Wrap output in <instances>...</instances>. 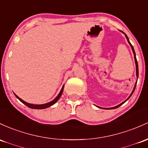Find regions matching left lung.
I'll use <instances>...</instances> for the list:
<instances>
[{"instance_id": "obj_1", "label": "left lung", "mask_w": 148, "mask_h": 148, "mask_svg": "<svg viewBox=\"0 0 148 148\" xmlns=\"http://www.w3.org/2000/svg\"><path fill=\"white\" fill-rule=\"evenodd\" d=\"M125 36H126V39H127V40H128V42H129V43L130 44V45H131V49H132V50H133V53H134V59H135V62H136V76H137V77H138V62H137V60H136V53H135V51H134V47H133V45H131V43H130V41H129V38H128V36H126V34H125ZM135 88H136V86H135V87H134V90H133V92H132V93L131 94V95H130V96L129 97V98H130V97L131 96V95H132L133 94V92H134V90H135ZM128 98V99H129ZM127 99V100H128ZM125 101V102H126ZM125 102H124V103H121L120 104V105H117V106H116V107H114V108H110V110H112V109H115V108H119V106H121V105H123V104H124ZM107 110H109V109H107Z\"/></svg>"}]
</instances>
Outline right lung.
I'll return each mask as SVG.
<instances>
[{
    "mask_svg": "<svg viewBox=\"0 0 148 148\" xmlns=\"http://www.w3.org/2000/svg\"><path fill=\"white\" fill-rule=\"evenodd\" d=\"M63 89H64V86H63L62 88V89H61L60 92V93L58 94V96H57L56 98H55L54 100H53V101L50 102V103H48L43 104V105H33V104H29V103H26L25 101H24V100H22V99H21V98H19V97L17 96V95H15V94H14V95H15V96L17 97V98H18L19 100H20V101L22 102V103L24 104V105H27V107H29V108H32V109H38V110H40V109H45V108H48V107L51 106V105H54V104L56 103V102L58 101V100H59L60 98V97H61L62 93V92H63Z\"/></svg>",
    "mask_w": 148,
    "mask_h": 148,
    "instance_id": "obj_1",
    "label": "right lung"
}]
</instances>
